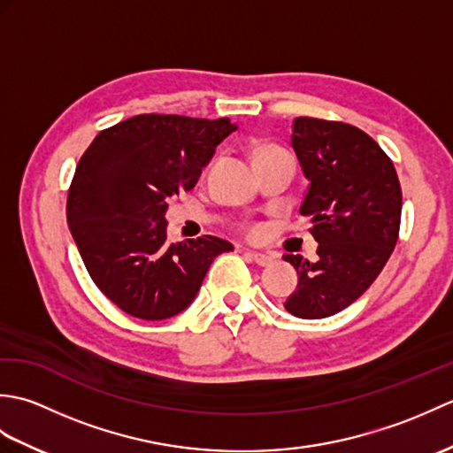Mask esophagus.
Masks as SVG:
<instances>
[{"mask_svg":"<svg viewBox=\"0 0 453 453\" xmlns=\"http://www.w3.org/2000/svg\"><path fill=\"white\" fill-rule=\"evenodd\" d=\"M245 257L249 258V261L255 263V265H258V266H268V265H271V263L274 261V257H271V255L251 253V251H247V253H245Z\"/></svg>","mask_w":453,"mask_h":453,"instance_id":"esophagus-1","label":"esophagus"}]
</instances>
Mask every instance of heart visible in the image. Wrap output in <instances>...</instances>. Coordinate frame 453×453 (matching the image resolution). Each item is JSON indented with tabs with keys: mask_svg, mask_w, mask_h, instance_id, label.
<instances>
[{
	"mask_svg": "<svg viewBox=\"0 0 453 453\" xmlns=\"http://www.w3.org/2000/svg\"><path fill=\"white\" fill-rule=\"evenodd\" d=\"M271 150H278V148H274V146H265V148L258 150L257 153L271 151ZM258 232H261V227H258V226H247V234H249V235H258Z\"/></svg>",
	"mask_w": 453,
	"mask_h": 453,
	"instance_id": "1",
	"label": "heart"
}]
</instances>
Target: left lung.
Wrapping results in <instances>:
<instances>
[{
	"instance_id": "left-lung-1",
	"label": "left lung",
	"mask_w": 453,
	"mask_h": 453,
	"mask_svg": "<svg viewBox=\"0 0 453 453\" xmlns=\"http://www.w3.org/2000/svg\"><path fill=\"white\" fill-rule=\"evenodd\" d=\"M292 146L310 180L300 214L319 258L284 255L300 274L284 307L323 319L358 300L386 266L399 237L401 185L388 153L352 124L300 117Z\"/></svg>"
}]
</instances>
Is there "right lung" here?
<instances>
[{
    "label": "right lung",
    "instance_id": "add662e5",
    "mask_svg": "<svg viewBox=\"0 0 453 453\" xmlns=\"http://www.w3.org/2000/svg\"><path fill=\"white\" fill-rule=\"evenodd\" d=\"M237 127L229 119L138 114L97 134L67 192V226L91 280L124 313L161 321L187 310L210 265L234 245L167 242V200L195 188Z\"/></svg>",
    "mask_w": 453,
    "mask_h": 453
}]
</instances>
